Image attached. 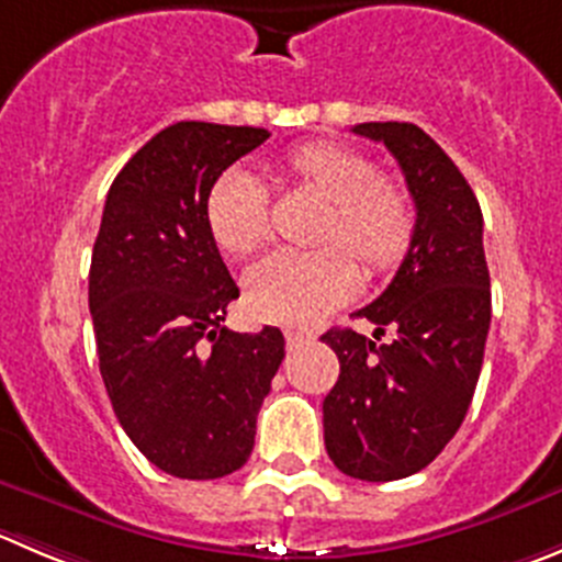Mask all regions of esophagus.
Segmentation results:
<instances>
[{
	"label": "esophagus",
	"instance_id": "34e87169",
	"mask_svg": "<svg viewBox=\"0 0 562 562\" xmlns=\"http://www.w3.org/2000/svg\"><path fill=\"white\" fill-rule=\"evenodd\" d=\"M284 339H286V347H297V345H303V341H308L312 339V336L308 334H303V330H284Z\"/></svg>",
	"mask_w": 562,
	"mask_h": 562
}]
</instances>
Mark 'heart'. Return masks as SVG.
<instances>
[{"mask_svg":"<svg viewBox=\"0 0 562 562\" xmlns=\"http://www.w3.org/2000/svg\"><path fill=\"white\" fill-rule=\"evenodd\" d=\"M284 184L325 204L314 254H272L245 276V308L250 317L292 328H312L325 314L345 306L364 278L397 270L416 234V210L408 192L383 179L372 157L336 140H312L276 162ZM210 237L226 256L243 259L267 245L270 206L248 173L228 170L204 201Z\"/></svg>","mask_w":562,"mask_h":562,"instance_id":"obj_1","label":"heart"}]
</instances>
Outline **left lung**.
I'll return each mask as SVG.
<instances>
[{"mask_svg": "<svg viewBox=\"0 0 562 562\" xmlns=\"http://www.w3.org/2000/svg\"><path fill=\"white\" fill-rule=\"evenodd\" d=\"M397 159L416 206L408 256L381 297L356 312L364 336L330 328L339 381L323 403L325 450L367 483L411 477L450 445L472 405L491 325L483 212L472 187L414 124H358ZM389 329L393 339L381 342Z\"/></svg>", "mask_w": 562, "mask_h": 562, "instance_id": "8db88e82", "label": "left lung"}]
</instances>
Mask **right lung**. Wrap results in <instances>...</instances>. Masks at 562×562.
Returning <instances> with one entry per match:
<instances>
[{
    "mask_svg": "<svg viewBox=\"0 0 562 562\" xmlns=\"http://www.w3.org/2000/svg\"><path fill=\"white\" fill-rule=\"evenodd\" d=\"M267 137L256 126L179 121L106 192L88 286L99 370L132 445L181 480L245 467L284 361L278 328H223L239 290L204 221L210 187Z\"/></svg>",
    "mask_w": 562,
    "mask_h": 562,
    "instance_id": "obj_1",
    "label": "right lung"
}]
</instances>
